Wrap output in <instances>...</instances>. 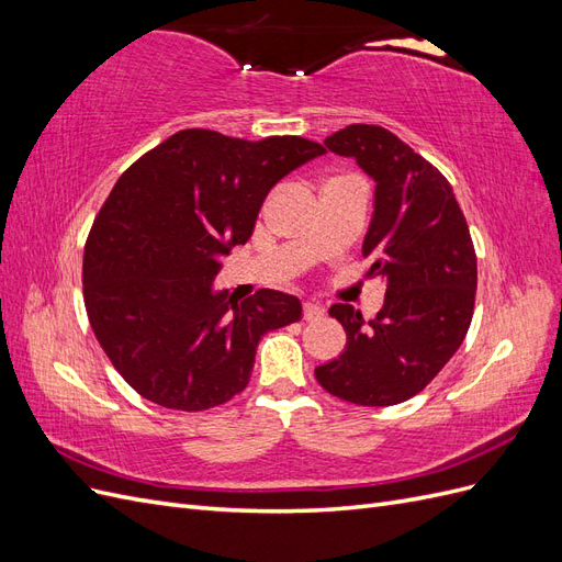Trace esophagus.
Masks as SVG:
<instances>
[{
	"instance_id": "esophagus-1",
	"label": "esophagus",
	"mask_w": 562,
	"mask_h": 562,
	"mask_svg": "<svg viewBox=\"0 0 562 562\" xmlns=\"http://www.w3.org/2000/svg\"><path fill=\"white\" fill-rule=\"evenodd\" d=\"M323 314H326V310L318 302H304V318L307 321H318Z\"/></svg>"
}]
</instances>
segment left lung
Here are the masks:
<instances>
[{
	"label": "left lung",
	"mask_w": 562,
	"mask_h": 562,
	"mask_svg": "<svg viewBox=\"0 0 562 562\" xmlns=\"http://www.w3.org/2000/svg\"><path fill=\"white\" fill-rule=\"evenodd\" d=\"M375 180L363 255L386 285L384 307L363 321L333 304L347 347L314 370L328 394L368 407L396 405L427 386L464 342L475 302V250L450 182L382 126L351 124L326 138Z\"/></svg>",
	"instance_id": "left-lung-1"
}]
</instances>
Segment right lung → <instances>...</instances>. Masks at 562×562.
<instances>
[{
  "instance_id": "1",
  "label": "right lung",
  "mask_w": 562,
  "mask_h": 562,
  "mask_svg": "<svg viewBox=\"0 0 562 562\" xmlns=\"http://www.w3.org/2000/svg\"><path fill=\"white\" fill-rule=\"evenodd\" d=\"M321 155L297 135L250 143L187 128L116 180L83 248V304L143 398L184 413L223 405L246 389L262 335L300 321L295 295L262 288L236 302L213 281L271 187Z\"/></svg>"
}]
</instances>
